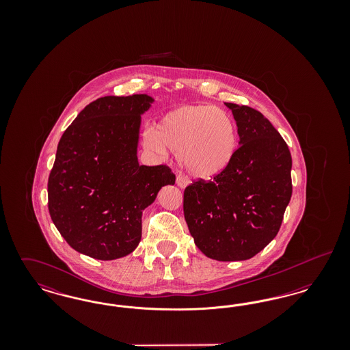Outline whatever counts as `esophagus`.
<instances>
[{"label":"esophagus","mask_w":350,"mask_h":350,"mask_svg":"<svg viewBox=\"0 0 350 350\" xmlns=\"http://www.w3.org/2000/svg\"><path fill=\"white\" fill-rule=\"evenodd\" d=\"M176 183H177V186H178V187L185 189V187L187 186V178H186L183 174H178V176H177V178H176Z\"/></svg>","instance_id":"1"}]
</instances>
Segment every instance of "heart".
<instances>
[{
	"label": "heart",
	"mask_w": 350,
	"mask_h": 350,
	"mask_svg": "<svg viewBox=\"0 0 350 350\" xmlns=\"http://www.w3.org/2000/svg\"><path fill=\"white\" fill-rule=\"evenodd\" d=\"M146 142L157 152L181 153L189 174L213 178L231 165L239 144L232 116L211 105H183L165 113Z\"/></svg>",
	"instance_id": "obj_1"
}]
</instances>
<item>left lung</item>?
<instances>
[{"label": "left lung", "mask_w": 350, "mask_h": 350, "mask_svg": "<svg viewBox=\"0 0 350 350\" xmlns=\"http://www.w3.org/2000/svg\"><path fill=\"white\" fill-rule=\"evenodd\" d=\"M240 147L213 181L183 193V215L196 245L217 261L252 258L277 236L291 198V153L260 111L226 102Z\"/></svg>", "instance_id": "obj_1"}]
</instances>
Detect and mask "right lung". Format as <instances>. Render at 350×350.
Returning <instances> with one entry per match:
<instances>
[{"label": "right lung", "instance_id": "1", "mask_svg": "<svg viewBox=\"0 0 350 350\" xmlns=\"http://www.w3.org/2000/svg\"><path fill=\"white\" fill-rule=\"evenodd\" d=\"M147 94L107 96L89 103L63 133L49 177V210L77 252L97 260L130 254L142 239L143 210L174 185L165 165L137 161Z\"/></svg>", "mask_w": 350, "mask_h": 350}]
</instances>
